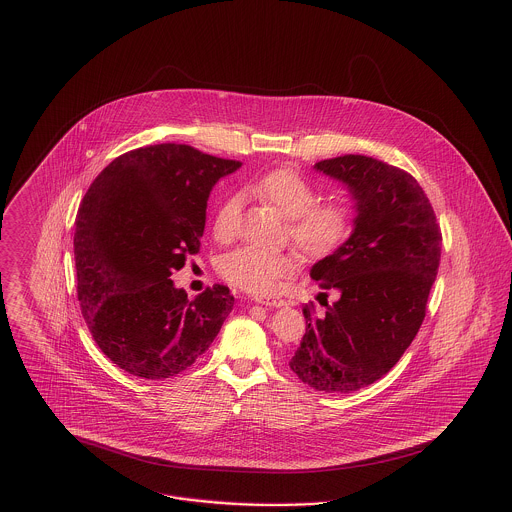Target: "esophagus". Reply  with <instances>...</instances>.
<instances>
[{
  "instance_id": "esophagus-1",
  "label": "esophagus",
  "mask_w": 512,
  "mask_h": 512,
  "mask_svg": "<svg viewBox=\"0 0 512 512\" xmlns=\"http://www.w3.org/2000/svg\"><path fill=\"white\" fill-rule=\"evenodd\" d=\"M255 301L261 305H267V307H284L286 305V299H282L278 295H257Z\"/></svg>"
}]
</instances>
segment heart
Returning a JSON list of instances; mask_svg holds the SVG:
<instances>
[{
  "mask_svg": "<svg viewBox=\"0 0 512 512\" xmlns=\"http://www.w3.org/2000/svg\"><path fill=\"white\" fill-rule=\"evenodd\" d=\"M255 192L272 203L288 220V236L309 259H326L347 244L355 213L347 201H318V190L299 172L282 167L268 171L255 186ZM242 195L226 197L213 224L220 242H230L236 234V217L242 209ZM299 268L292 251H263L238 247L217 261L220 276L245 292L270 293L278 282L290 278Z\"/></svg>",
  "mask_w": 512,
  "mask_h": 512,
  "instance_id": "1",
  "label": "heart"
}]
</instances>
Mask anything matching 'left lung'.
<instances>
[{"label":"left lung","instance_id":"1","mask_svg":"<svg viewBox=\"0 0 512 512\" xmlns=\"http://www.w3.org/2000/svg\"><path fill=\"white\" fill-rule=\"evenodd\" d=\"M357 201L353 234L318 261L311 278L336 301L317 315L303 309L307 332L290 368L318 391L349 393L388 374L426 317L441 257V230L430 199L409 172L366 155L318 161Z\"/></svg>","mask_w":512,"mask_h":512}]
</instances>
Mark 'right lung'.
<instances>
[{
    "mask_svg": "<svg viewBox=\"0 0 512 512\" xmlns=\"http://www.w3.org/2000/svg\"><path fill=\"white\" fill-rule=\"evenodd\" d=\"M240 167L184 144L138 147L84 195L74 230L78 301L99 349L124 372L171 378L217 338L234 295L215 284L188 299L171 274L199 253L213 186Z\"/></svg>",
    "mask_w": 512,
    "mask_h": 512,
    "instance_id": "right-lung-1",
    "label": "right lung"
}]
</instances>
